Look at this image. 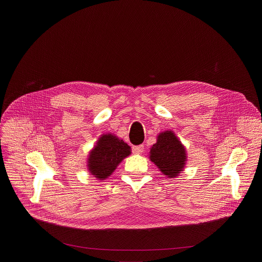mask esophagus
Segmentation results:
<instances>
[{"mask_svg":"<svg viewBox=\"0 0 262 262\" xmlns=\"http://www.w3.org/2000/svg\"><path fill=\"white\" fill-rule=\"evenodd\" d=\"M132 150H133V152H134V154H136V155H139V154L143 152V150H144V145L133 146V147H132Z\"/></svg>","mask_w":262,"mask_h":262,"instance_id":"34e87169","label":"esophagus"}]
</instances>
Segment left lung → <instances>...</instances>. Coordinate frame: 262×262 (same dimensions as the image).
<instances>
[{
	"label": "left lung",
	"instance_id": "8db88e82",
	"mask_svg": "<svg viewBox=\"0 0 262 262\" xmlns=\"http://www.w3.org/2000/svg\"><path fill=\"white\" fill-rule=\"evenodd\" d=\"M150 160L163 174L172 178L178 176L185 165V149L177 137L167 130L159 135L157 143L151 147Z\"/></svg>",
	"mask_w": 262,
	"mask_h": 262
}]
</instances>
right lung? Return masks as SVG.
Wrapping results in <instances>:
<instances>
[{
  "instance_id": "add662e5",
  "label": "right lung",
  "mask_w": 262,
  "mask_h": 262,
  "mask_svg": "<svg viewBox=\"0 0 262 262\" xmlns=\"http://www.w3.org/2000/svg\"><path fill=\"white\" fill-rule=\"evenodd\" d=\"M130 155V147L115 136L107 134L99 138L90 152L88 168L97 179H105L114 172L118 164Z\"/></svg>"
}]
</instances>
